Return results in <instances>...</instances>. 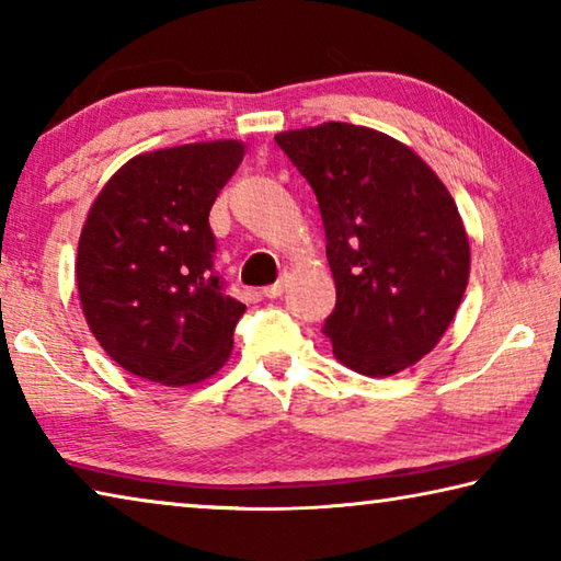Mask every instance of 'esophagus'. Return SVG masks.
<instances>
[{
  "label": "esophagus",
  "mask_w": 561,
  "mask_h": 561,
  "mask_svg": "<svg viewBox=\"0 0 561 561\" xmlns=\"http://www.w3.org/2000/svg\"><path fill=\"white\" fill-rule=\"evenodd\" d=\"M284 289H287V279H279L277 284H272V287H264L262 294L267 299H277V297H282V294H284Z\"/></svg>",
  "instance_id": "esophagus-1"
}]
</instances>
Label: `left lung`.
<instances>
[{
  "label": "left lung",
  "mask_w": 561,
  "mask_h": 561,
  "mask_svg": "<svg viewBox=\"0 0 561 561\" xmlns=\"http://www.w3.org/2000/svg\"><path fill=\"white\" fill-rule=\"evenodd\" d=\"M314 190L336 307L324 324L351 371L383 378L431 354L470 277L448 187L381 130L329 121L274 136Z\"/></svg>",
  "instance_id": "1"
}]
</instances>
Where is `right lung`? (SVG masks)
I'll return each mask as SVG.
<instances>
[{
    "label": "right lung",
    "mask_w": 561,
    "mask_h": 561,
    "mask_svg": "<svg viewBox=\"0 0 561 561\" xmlns=\"http://www.w3.org/2000/svg\"><path fill=\"white\" fill-rule=\"evenodd\" d=\"M240 140L153 150L118 168L79 237L76 284L101 348L133 376L190 386L220 371L244 304L213 272L210 207Z\"/></svg>",
    "instance_id": "add662e5"
}]
</instances>
